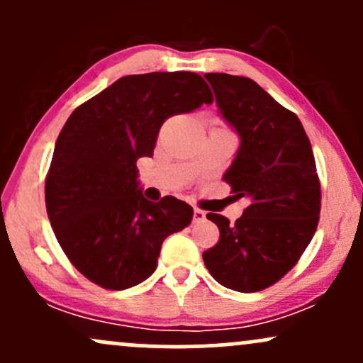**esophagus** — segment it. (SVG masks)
<instances>
[{
  "mask_svg": "<svg viewBox=\"0 0 363 363\" xmlns=\"http://www.w3.org/2000/svg\"><path fill=\"white\" fill-rule=\"evenodd\" d=\"M206 218V213L203 210H199V208H194V211H193V222L194 223H199V222H203V220Z\"/></svg>",
  "mask_w": 363,
  "mask_h": 363,
  "instance_id": "esophagus-1",
  "label": "esophagus"
}]
</instances>
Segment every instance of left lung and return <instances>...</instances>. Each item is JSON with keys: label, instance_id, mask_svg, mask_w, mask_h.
Returning <instances> with one entry per match:
<instances>
[{"label": "left lung", "instance_id": "1", "mask_svg": "<svg viewBox=\"0 0 363 363\" xmlns=\"http://www.w3.org/2000/svg\"><path fill=\"white\" fill-rule=\"evenodd\" d=\"M222 118L240 138L223 181L249 205L235 223L208 213L220 240L203 261L220 285L235 291L272 286L297 264L319 222L320 184L301 119L256 82L206 73Z\"/></svg>", "mask_w": 363, "mask_h": 363}]
</instances>
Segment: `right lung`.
<instances>
[{
  "label": "right lung",
  "mask_w": 363,
  "mask_h": 363,
  "mask_svg": "<svg viewBox=\"0 0 363 363\" xmlns=\"http://www.w3.org/2000/svg\"><path fill=\"white\" fill-rule=\"evenodd\" d=\"M213 102L191 72L128 74L73 111L45 177V208L74 268L107 290L155 272L162 242L193 220V208L141 193L136 160L152 157L164 121Z\"/></svg>",
  "instance_id": "add662e5"
}]
</instances>
